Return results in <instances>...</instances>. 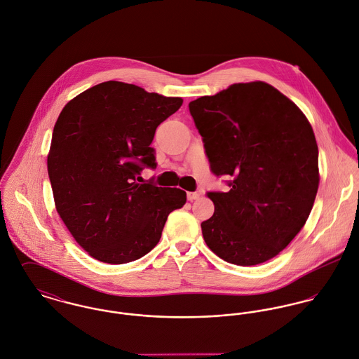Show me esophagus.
<instances>
[{
    "label": "esophagus",
    "mask_w": 359,
    "mask_h": 359,
    "mask_svg": "<svg viewBox=\"0 0 359 359\" xmlns=\"http://www.w3.org/2000/svg\"><path fill=\"white\" fill-rule=\"evenodd\" d=\"M198 198V193H187V199H189V201H196V199Z\"/></svg>",
    "instance_id": "1"
}]
</instances>
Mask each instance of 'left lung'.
<instances>
[{"label": "left lung", "mask_w": 359, "mask_h": 359, "mask_svg": "<svg viewBox=\"0 0 359 359\" xmlns=\"http://www.w3.org/2000/svg\"><path fill=\"white\" fill-rule=\"evenodd\" d=\"M210 170L230 190L209 191L215 213L201 223L209 249L227 263L277 256L306 224L318 191V146L300 109L274 86L234 83L189 104Z\"/></svg>", "instance_id": "1"}]
</instances>
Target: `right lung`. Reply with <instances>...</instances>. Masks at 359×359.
I'll use <instances>...</instances> for the list:
<instances>
[{
  "label": "right lung",
  "mask_w": 359,
  "mask_h": 359,
  "mask_svg": "<svg viewBox=\"0 0 359 359\" xmlns=\"http://www.w3.org/2000/svg\"><path fill=\"white\" fill-rule=\"evenodd\" d=\"M180 97L107 81L70 100L53 128L48 175L56 210L96 260L123 264L143 257L161 238L186 191L140 182L157 168L151 142Z\"/></svg>",
  "instance_id": "1"
}]
</instances>
